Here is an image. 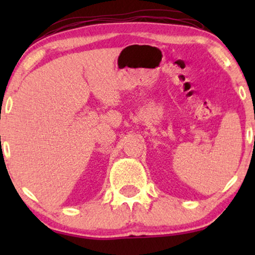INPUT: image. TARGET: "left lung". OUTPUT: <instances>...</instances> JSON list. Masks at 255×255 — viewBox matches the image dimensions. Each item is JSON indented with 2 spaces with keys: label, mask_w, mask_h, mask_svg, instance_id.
<instances>
[{
  "label": "left lung",
  "mask_w": 255,
  "mask_h": 255,
  "mask_svg": "<svg viewBox=\"0 0 255 255\" xmlns=\"http://www.w3.org/2000/svg\"><path fill=\"white\" fill-rule=\"evenodd\" d=\"M254 141H255V137H254Z\"/></svg>",
  "instance_id": "left-lung-1"
}]
</instances>
